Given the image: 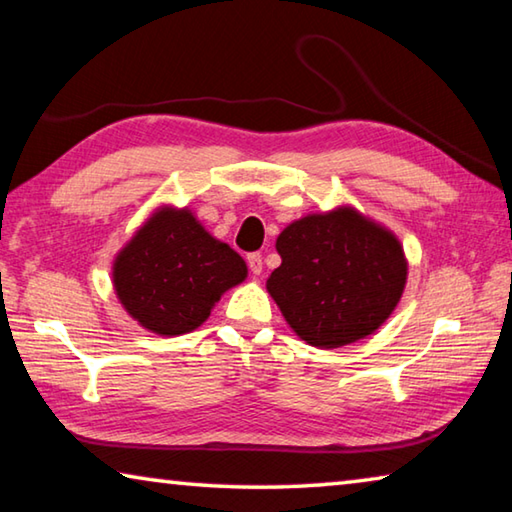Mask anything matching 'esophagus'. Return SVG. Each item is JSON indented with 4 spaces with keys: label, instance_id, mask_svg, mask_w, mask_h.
<instances>
[{
    "label": "esophagus",
    "instance_id": "1",
    "mask_svg": "<svg viewBox=\"0 0 512 512\" xmlns=\"http://www.w3.org/2000/svg\"><path fill=\"white\" fill-rule=\"evenodd\" d=\"M246 259H248V268H250V271H253V275L262 273V255L250 253Z\"/></svg>",
    "mask_w": 512,
    "mask_h": 512
}]
</instances>
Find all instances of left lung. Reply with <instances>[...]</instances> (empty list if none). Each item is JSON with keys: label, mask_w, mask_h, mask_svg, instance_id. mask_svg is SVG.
<instances>
[{"label": "left lung", "mask_w": 512, "mask_h": 512, "mask_svg": "<svg viewBox=\"0 0 512 512\" xmlns=\"http://www.w3.org/2000/svg\"><path fill=\"white\" fill-rule=\"evenodd\" d=\"M275 248L282 264L266 289L293 332L316 348L366 339L402 298L400 241L354 207L302 216L282 230Z\"/></svg>", "instance_id": "obj_1"}]
</instances>
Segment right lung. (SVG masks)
I'll use <instances>...</instances> for the list:
<instances>
[{
  "instance_id": "1",
  "label": "right lung",
  "mask_w": 512,
  "mask_h": 512,
  "mask_svg": "<svg viewBox=\"0 0 512 512\" xmlns=\"http://www.w3.org/2000/svg\"><path fill=\"white\" fill-rule=\"evenodd\" d=\"M248 275L246 262L214 239L189 210L162 207L119 250L112 266L117 298L160 336L203 325L214 302Z\"/></svg>"
}]
</instances>
